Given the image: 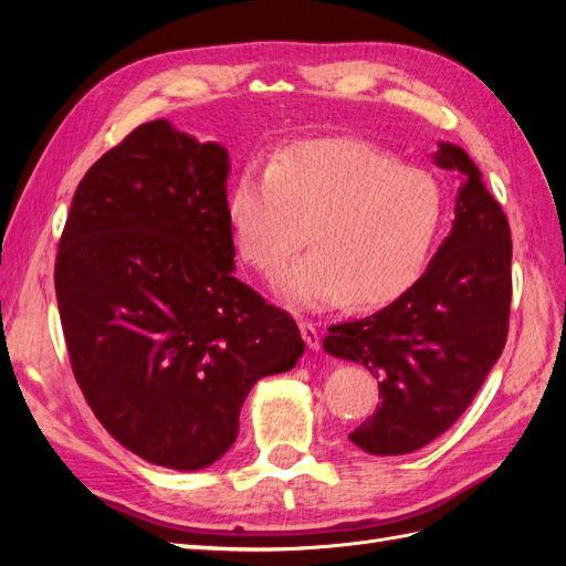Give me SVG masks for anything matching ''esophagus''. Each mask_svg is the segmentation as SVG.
<instances>
[{
  "instance_id": "1",
  "label": "esophagus",
  "mask_w": 566,
  "mask_h": 566,
  "mask_svg": "<svg viewBox=\"0 0 566 566\" xmlns=\"http://www.w3.org/2000/svg\"><path fill=\"white\" fill-rule=\"evenodd\" d=\"M300 333L310 349H321V331L312 321H300Z\"/></svg>"
}]
</instances>
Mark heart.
Returning <instances> with one entry per match:
<instances>
[{
  "label": "heart",
  "mask_w": 566,
  "mask_h": 566,
  "mask_svg": "<svg viewBox=\"0 0 566 566\" xmlns=\"http://www.w3.org/2000/svg\"><path fill=\"white\" fill-rule=\"evenodd\" d=\"M447 212L439 179L356 139L290 146L269 167L250 165L231 188L235 252L256 273L276 271L312 227L314 250L273 287L302 306H380L422 276Z\"/></svg>",
  "instance_id": "1"
}]
</instances>
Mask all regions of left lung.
<instances>
[{
    "mask_svg": "<svg viewBox=\"0 0 566 566\" xmlns=\"http://www.w3.org/2000/svg\"><path fill=\"white\" fill-rule=\"evenodd\" d=\"M439 167L465 177L455 221L427 271L378 314L331 325L328 354L366 366L382 403L349 439L373 455L427 447L465 413L499 361L512 300L507 217L468 153L439 144Z\"/></svg>",
    "mask_w": 566,
    "mask_h": 566,
    "instance_id": "left-lung-1",
    "label": "left lung"
}]
</instances>
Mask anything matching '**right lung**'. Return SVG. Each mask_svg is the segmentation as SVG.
Returning <instances> with one entry per match:
<instances>
[{
	"label": "right lung",
	"mask_w": 566,
	"mask_h": 566,
	"mask_svg": "<svg viewBox=\"0 0 566 566\" xmlns=\"http://www.w3.org/2000/svg\"><path fill=\"white\" fill-rule=\"evenodd\" d=\"M227 177L224 146L139 125L82 177L59 241L75 380L98 422L160 468L212 465L252 385L304 352L293 316L233 276Z\"/></svg>",
	"instance_id": "right-lung-1"
}]
</instances>
